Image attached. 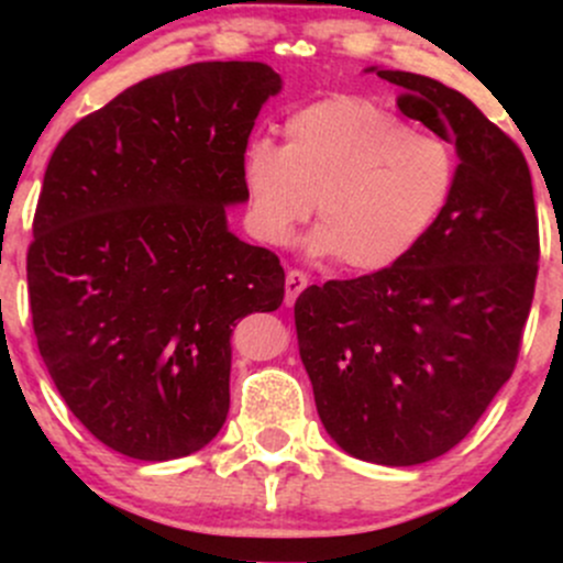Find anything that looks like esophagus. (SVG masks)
<instances>
[{
	"instance_id": "34e87169",
	"label": "esophagus",
	"mask_w": 563,
	"mask_h": 563,
	"mask_svg": "<svg viewBox=\"0 0 563 563\" xmlns=\"http://www.w3.org/2000/svg\"><path fill=\"white\" fill-rule=\"evenodd\" d=\"M307 286H309V275L307 273H301V269H288V275H286V303H288V307L296 299H299V294Z\"/></svg>"
}]
</instances>
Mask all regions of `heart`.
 <instances>
[{
    "label": "heart",
    "mask_w": 563,
    "mask_h": 563,
    "mask_svg": "<svg viewBox=\"0 0 563 563\" xmlns=\"http://www.w3.org/2000/svg\"><path fill=\"white\" fill-rule=\"evenodd\" d=\"M243 183L260 241L288 243L318 200L309 251L339 256L354 273H380L407 260L444 214L455 156L378 102L333 95L290 113L283 145L249 142Z\"/></svg>",
    "instance_id": "b5f03b06"
}]
</instances>
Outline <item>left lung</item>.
Segmentation results:
<instances>
[{
    "label": "left lung",
    "mask_w": 563,
    "mask_h": 563,
    "mask_svg": "<svg viewBox=\"0 0 563 563\" xmlns=\"http://www.w3.org/2000/svg\"><path fill=\"white\" fill-rule=\"evenodd\" d=\"M397 106L461 164L444 214L407 260L296 299L301 363L341 450L418 466L474 429L519 360L540 232L521 147L466 95L429 76L378 70Z\"/></svg>",
    "instance_id": "8db88e82"
}]
</instances>
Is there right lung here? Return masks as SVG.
I'll list each match as a JSON object with an SVG mask.
<instances>
[{
    "label": "right lung",
    "instance_id": "add662e5",
    "mask_svg": "<svg viewBox=\"0 0 563 563\" xmlns=\"http://www.w3.org/2000/svg\"><path fill=\"white\" fill-rule=\"evenodd\" d=\"M280 76L192 63L134 84L57 142L25 256L38 354L87 431L137 461L211 442L230 410V335L275 312L286 273L228 230L243 156Z\"/></svg>",
    "mask_w": 563,
    "mask_h": 563
}]
</instances>
